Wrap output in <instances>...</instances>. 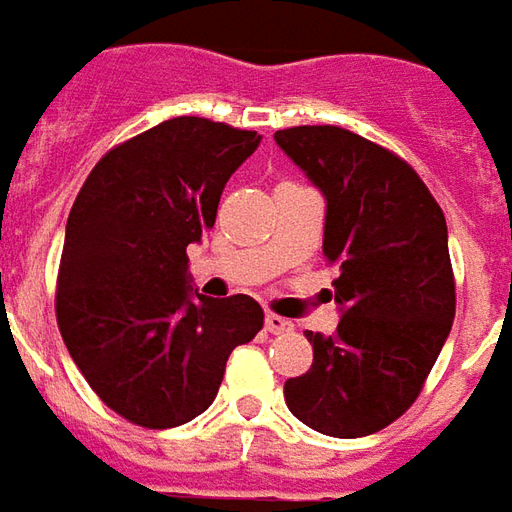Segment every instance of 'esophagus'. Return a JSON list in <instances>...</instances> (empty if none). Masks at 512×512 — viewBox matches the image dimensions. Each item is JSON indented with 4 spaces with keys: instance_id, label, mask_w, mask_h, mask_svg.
<instances>
[{
    "instance_id": "34e87169",
    "label": "esophagus",
    "mask_w": 512,
    "mask_h": 512,
    "mask_svg": "<svg viewBox=\"0 0 512 512\" xmlns=\"http://www.w3.org/2000/svg\"><path fill=\"white\" fill-rule=\"evenodd\" d=\"M292 328H295V325L289 320H284V317H278V314H267V317H264V331L267 333L281 336V333H289Z\"/></svg>"
}]
</instances>
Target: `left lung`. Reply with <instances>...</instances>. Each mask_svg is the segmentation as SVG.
<instances>
[{
    "instance_id": "8db88e82",
    "label": "left lung",
    "mask_w": 512,
    "mask_h": 512,
    "mask_svg": "<svg viewBox=\"0 0 512 512\" xmlns=\"http://www.w3.org/2000/svg\"><path fill=\"white\" fill-rule=\"evenodd\" d=\"M275 143L325 195L342 306L333 336L306 331L314 364L286 380V405L325 436H372L411 408L452 331L447 220L419 173L361 134L292 126Z\"/></svg>"
}]
</instances>
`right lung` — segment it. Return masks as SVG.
<instances>
[{
    "label": "right lung",
    "mask_w": 512,
    "mask_h": 512,
    "mask_svg": "<svg viewBox=\"0 0 512 512\" xmlns=\"http://www.w3.org/2000/svg\"><path fill=\"white\" fill-rule=\"evenodd\" d=\"M262 137L181 115L115 146L90 170L65 226L57 325L90 389L148 430L204 413L237 344L262 331L248 295L190 284L187 245L215 226L226 181Z\"/></svg>",
    "instance_id": "obj_1"
}]
</instances>
